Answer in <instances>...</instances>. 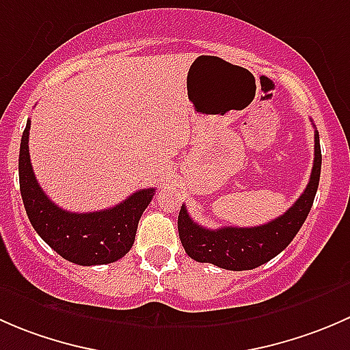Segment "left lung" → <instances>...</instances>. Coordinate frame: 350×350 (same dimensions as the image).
I'll return each instance as SVG.
<instances>
[{"mask_svg":"<svg viewBox=\"0 0 350 350\" xmlns=\"http://www.w3.org/2000/svg\"><path fill=\"white\" fill-rule=\"evenodd\" d=\"M322 150L315 130V159L310 181L303 195L286 213L259 227H224L210 230L191 220L183 204L178 217V230L186 254L198 262H210L221 269L249 271L266 264L283 252L305 224L320 181Z\"/></svg>","mask_w":350,"mask_h":350,"instance_id":"left-lung-1","label":"left lung"}]
</instances>
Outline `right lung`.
<instances>
[{"label":"right lung","instance_id":"right-lung-1","mask_svg":"<svg viewBox=\"0 0 350 350\" xmlns=\"http://www.w3.org/2000/svg\"><path fill=\"white\" fill-rule=\"evenodd\" d=\"M30 120L20 144V191L28 220L38 235L66 260L79 266H98L122 259L135 241L137 225L149 206L154 188L140 189L116 206L90 213L59 208L42 191L28 152Z\"/></svg>","mask_w":350,"mask_h":350}]
</instances>
